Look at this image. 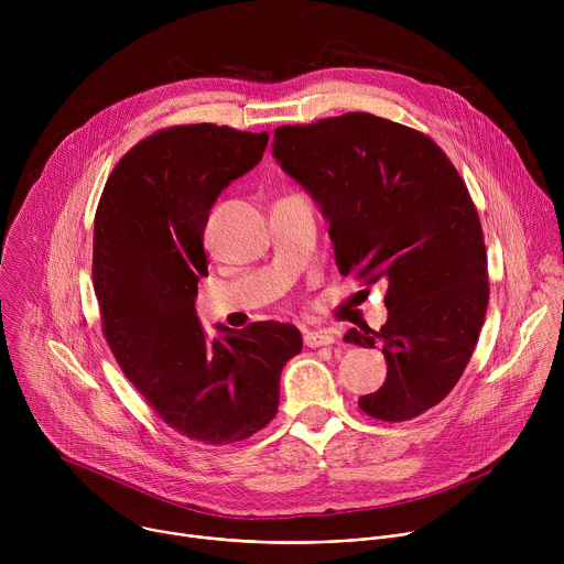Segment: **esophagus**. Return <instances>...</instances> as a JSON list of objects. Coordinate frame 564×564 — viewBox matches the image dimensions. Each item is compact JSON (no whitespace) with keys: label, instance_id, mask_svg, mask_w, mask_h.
Segmentation results:
<instances>
[{"label":"esophagus","instance_id":"1","mask_svg":"<svg viewBox=\"0 0 564 564\" xmlns=\"http://www.w3.org/2000/svg\"><path fill=\"white\" fill-rule=\"evenodd\" d=\"M337 341L335 333L330 330H310L303 335V344L307 348H321V346H333Z\"/></svg>","mask_w":564,"mask_h":564}]
</instances>
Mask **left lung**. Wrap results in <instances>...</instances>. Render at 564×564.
<instances>
[{"instance_id": "obj_1", "label": "left lung", "mask_w": 564, "mask_h": 564, "mask_svg": "<svg viewBox=\"0 0 564 564\" xmlns=\"http://www.w3.org/2000/svg\"><path fill=\"white\" fill-rule=\"evenodd\" d=\"M272 155L330 225L337 268L383 281L388 321L346 341L381 346L386 381L359 409L404 422L459 381L489 303L487 250L475 205L444 151L372 113L279 127Z\"/></svg>"}]
</instances>
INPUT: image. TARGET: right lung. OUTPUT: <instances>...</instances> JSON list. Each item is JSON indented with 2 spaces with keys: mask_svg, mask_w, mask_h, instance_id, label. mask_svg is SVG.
Returning <instances> with one entry per match:
<instances>
[{
  "mask_svg": "<svg viewBox=\"0 0 564 564\" xmlns=\"http://www.w3.org/2000/svg\"><path fill=\"white\" fill-rule=\"evenodd\" d=\"M265 147L268 131H160L116 165L96 212L94 288L111 352L160 420L205 444L240 442L272 422L281 370L303 348L290 324H218L209 339L196 316L209 212Z\"/></svg>",
  "mask_w": 564,
  "mask_h": 564,
  "instance_id": "1",
  "label": "right lung"
}]
</instances>
